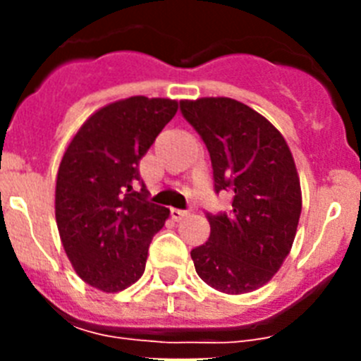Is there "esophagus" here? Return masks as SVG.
I'll use <instances>...</instances> for the list:
<instances>
[{"instance_id":"obj_1","label":"esophagus","mask_w":361,"mask_h":361,"mask_svg":"<svg viewBox=\"0 0 361 361\" xmlns=\"http://www.w3.org/2000/svg\"><path fill=\"white\" fill-rule=\"evenodd\" d=\"M170 215H171V219H173V220H183L184 216L188 215V213L183 212V209H173V208H171L170 209Z\"/></svg>"}]
</instances>
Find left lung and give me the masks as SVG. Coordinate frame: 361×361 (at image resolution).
<instances>
[{"instance_id": "1", "label": "left lung", "mask_w": 361, "mask_h": 361, "mask_svg": "<svg viewBox=\"0 0 361 361\" xmlns=\"http://www.w3.org/2000/svg\"><path fill=\"white\" fill-rule=\"evenodd\" d=\"M180 114L208 148L213 191L233 199L228 213H206L208 242L191 250L197 275L228 295L255 291L289 255L302 212L289 146L266 117L235 99L180 101Z\"/></svg>"}]
</instances>
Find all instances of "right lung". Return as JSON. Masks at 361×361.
<instances>
[{"label": "right lung", "mask_w": 361, "mask_h": 361, "mask_svg": "<svg viewBox=\"0 0 361 361\" xmlns=\"http://www.w3.org/2000/svg\"><path fill=\"white\" fill-rule=\"evenodd\" d=\"M175 111L171 99L111 103L82 124L63 155L57 229L75 273L101 291H123L141 279L149 242L170 215L148 199L139 162Z\"/></svg>", "instance_id": "right-lung-1"}]
</instances>
